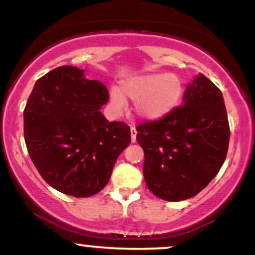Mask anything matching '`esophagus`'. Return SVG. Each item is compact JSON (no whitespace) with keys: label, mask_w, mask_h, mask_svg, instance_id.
<instances>
[{"label":"esophagus","mask_w":255,"mask_h":255,"mask_svg":"<svg viewBox=\"0 0 255 255\" xmlns=\"http://www.w3.org/2000/svg\"><path fill=\"white\" fill-rule=\"evenodd\" d=\"M136 136H137L136 128L131 127V142L132 143H136Z\"/></svg>","instance_id":"34e87169"}]
</instances>
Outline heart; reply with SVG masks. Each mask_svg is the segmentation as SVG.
Here are the masks:
<instances>
[{"label":"heart","instance_id":"1","mask_svg":"<svg viewBox=\"0 0 255 255\" xmlns=\"http://www.w3.org/2000/svg\"><path fill=\"white\" fill-rule=\"evenodd\" d=\"M184 92L183 81L174 73H149L128 78L122 83L121 90H111V103L116 110L127 104V98L134 102L137 115L146 121H158L177 108Z\"/></svg>","mask_w":255,"mask_h":255}]
</instances>
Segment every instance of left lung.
<instances>
[{
    "label": "left lung",
    "mask_w": 255,
    "mask_h": 255,
    "mask_svg": "<svg viewBox=\"0 0 255 255\" xmlns=\"http://www.w3.org/2000/svg\"><path fill=\"white\" fill-rule=\"evenodd\" d=\"M183 102L164 118L136 128L147 188L172 202L190 199L209 184L224 164L229 144L222 93L208 78L200 74Z\"/></svg>",
    "instance_id": "8db88e82"
}]
</instances>
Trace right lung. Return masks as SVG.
<instances>
[{"instance_id": "add662e5", "label": "right lung", "mask_w": 255, "mask_h": 255, "mask_svg": "<svg viewBox=\"0 0 255 255\" xmlns=\"http://www.w3.org/2000/svg\"><path fill=\"white\" fill-rule=\"evenodd\" d=\"M108 100V89L73 66L54 68L34 85L23 111L24 140L41 177L60 193H99L130 144V127L99 111Z\"/></svg>"}]
</instances>
